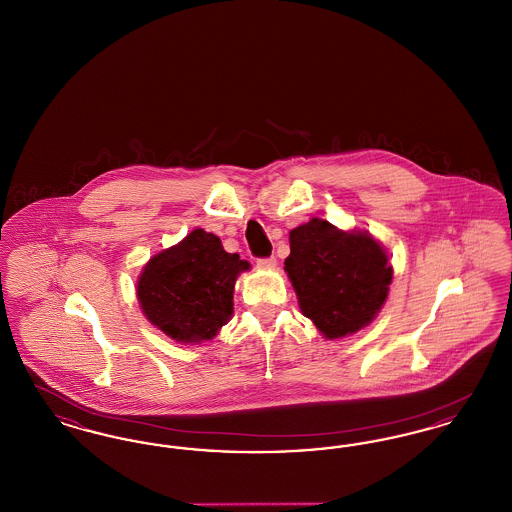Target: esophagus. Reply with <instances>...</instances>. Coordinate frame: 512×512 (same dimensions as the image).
<instances>
[{"label": "esophagus", "mask_w": 512, "mask_h": 512, "mask_svg": "<svg viewBox=\"0 0 512 512\" xmlns=\"http://www.w3.org/2000/svg\"><path fill=\"white\" fill-rule=\"evenodd\" d=\"M257 267L265 268V270H270V268L276 267V257H265V259H257Z\"/></svg>", "instance_id": "obj_1"}]
</instances>
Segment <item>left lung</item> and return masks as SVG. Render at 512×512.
Returning a JSON list of instances; mask_svg holds the SVG:
<instances>
[{
	"label": "left lung",
	"instance_id": "obj_1",
	"mask_svg": "<svg viewBox=\"0 0 512 512\" xmlns=\"http://www.w3.org/2000/svg\"><path fill=\"white\" fill-rule=\"evenodd\" d=\"M301 313L328 338H345L368 326L390 292L393 268L368 232H343L311 219L290 232L286 259Z\"/></svg>",
	"mask_w": 512,
	"mask_h": 512
}]
</instances>
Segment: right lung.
I'll return each instance as SVG.
<instances>
[{
	"mask_svg": "<svg viewBox=\"0 0 512 512\" xmlns=\"http://www.w3.org/2000/svg\"><path fill=\"white\" fill-rule=\"evenodd\" d=\"M247 268L215 234L195 228L149 259L138 278V301L147 320L172 340H213L232 317L234 284Z\"/></svg>",
	"mask_w": 512,
	"mask_h": 512,
	"instance_id": "1",
	"label": "right lung"
}]
</instances>
